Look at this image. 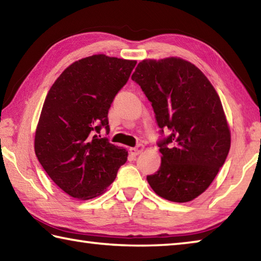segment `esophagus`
Masks as SVG:
<instances>
[{
	"instance_id": "34e87169",
	"label": "esophagus",
	"mask_w": 261,
	"mask_h": 261,
	"mask_svg": "<svg viewBox=\"0 0 261 261\" xmlns=\"http://www.w3.org/2000/svg\"><path fill=\"white\" fill-rule=\"evenodd\" d=\"M143 149H144V146H143V145H141V144H139V145H137L136 147L130 148L129 151H130V153H131V155L136 156V155H138L139 153L143 152Z\"/></svg>"
}]
</instances>
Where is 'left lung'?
Instances as JSON below:
<instances>
[{"instance_id": "8db88e82", "label": "left lung", "mask_w": 261, "mask_h": 261, "mask_svg": "<svg viewBox=\"0 0 261 261\" xmlns=\"http://www.w3.org/2000/svg\"><path fill=\"white\" fill-rule=\"evenodd\" d=\"M131 78L160 127L161 166L147 182L167 200L191 201L213 182L230 148L219 95L199 69L177 57L141 61Z\"/></svg>"}]
</instances>
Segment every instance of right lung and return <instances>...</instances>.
I'll return each instance as SVG.
<instances>
[{"label": "right lung", "instance_id": "add662e5", "mask_svg": "<svg viewBox=\"0 0 261 261\" xmlns=\"http://www.w3.org/2000/svg\"><path fill=\"white\" fill-rule=\"evenodd\" d=\"M136 61L93 55L74 62L53 84L35 132L34 149L48 176L65 193L91 199L102 193L126 162L124 148L101 137L108 112Z\"/></svg>", "mask_w": 261, "mask_h": 261}]
</instances>
